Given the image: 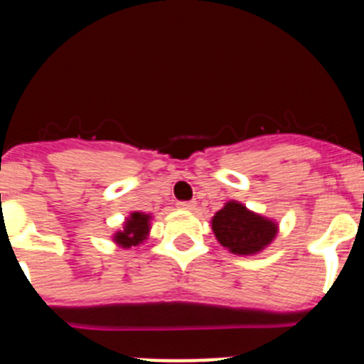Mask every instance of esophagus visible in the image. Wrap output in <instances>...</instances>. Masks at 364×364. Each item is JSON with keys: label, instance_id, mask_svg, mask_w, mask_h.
<instances>
[{"label": "esophagus", "instance_id": "1", "mask_svg": "<svg viewBox=\"0 0 364 364\" xmlns=\"http://www.w3.org/2000/svg\"><path fill=\"white\" fill-rule=\"evenodd\" d=\"M176 205H178L180 210H195V204H193V202H178Z\"/></svg>", "mask_w": 364, "mask_h": 364}]
</instances>
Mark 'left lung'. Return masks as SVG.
<instances>
[{
    "label": "left lung",
    "mask_w": 364,
    "mask_h": 364,
    "mask_svg": "<svg viewBox=\"0 0 364 364\" xmlns=\"http://www.w3.org/2000/svg\"><path fill=\"white\" fill-rule=\"evenodd\" d=\"M215 237L230 252L250 255L268 246L277 226L268 218L247 211L239 202H228L211 220Z\"/></svg>",
    "instance_id": "left-lung-1"
}]
</instances>
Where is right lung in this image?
<instances>
[{
	"mask_svg": "<svg viewBox=\"0 0 364 364\" xmlns=\"http://www.w3.org/2000/svg\"><path fill=\"white\" fill-rule=\"evenodd\" d=\"M149 231V215L144 213H131V217L125 222L124 231H118L114 235V240L120 244L122 247H131L138 246L147 237Z\"/></svg>",
	"mask_w": 364,
	"mask_h": 364,
	"instance_id": "right-lung-1",
	"label": "right lung"
}]
</instances>
